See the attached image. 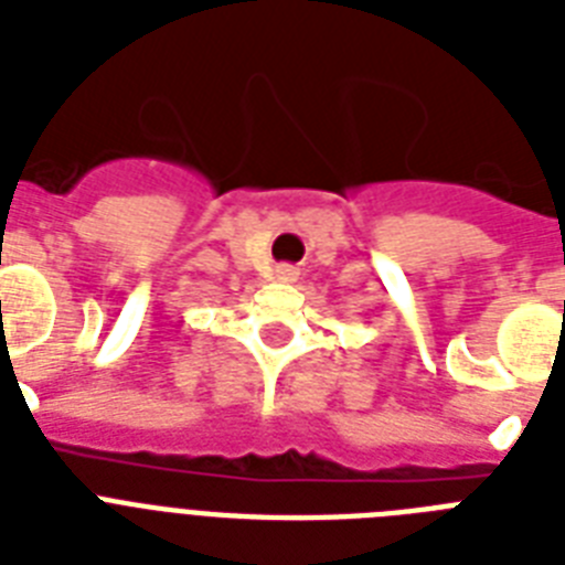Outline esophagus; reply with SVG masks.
Listing matches in <instances>:
<instances>
[{
    "mask_svg": "<svg viewBox=\"0 0 565 565\" xmlns=\"http://www.w3.org/2000/svg\"><path fill=\"white\" fill-rule=\"evenodd\" d=\"M275 278H278V281H296V278H299V269L290 264L275 266Z\"/></svg>",
    "mask_w": 565,
    "mask_h": 565,
    "instance_id": "34e87169",
    "label": "esophagus"
}]
</instances>
